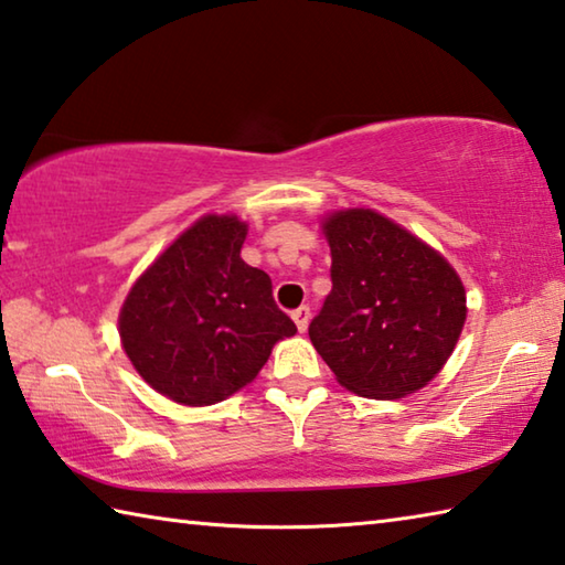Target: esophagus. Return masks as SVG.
Instances as JSON below:
<instances>
[{"label": "esophagus", "instance_id": "1", "mask_svg": "<svg viewBox=\"0 0 565 565\" xmlns=\"http://www.w3.org/2000/svg\"><path fill=\"white\" fill-rule=\"evenodd\" d=\"M291 319L296 323V329L306 331V327H309V319H311V309L309 306H299V309L291 311Z\"/></svg>", "mask_w": 565, "mask_h": 565}]
</instances>
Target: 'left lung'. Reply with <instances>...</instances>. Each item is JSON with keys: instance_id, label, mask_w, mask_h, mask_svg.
<instances>
[{"instance_id": "left-lung-1", "label": "left lung", "mask_w": 565, "mask_h": 565, "mask_svg": "<svg viewBox=\"0 0 565 565\" xmlns=\"http://www.w3.org/2000/svg\"><path fill=\"white\" fill-rule=\"evenodd\" d=\"M331 291L309 323L339 384L401 398L431 381L466 321V291L441 254L371 209L327 218Z\"/></svg>"}]
</instances>
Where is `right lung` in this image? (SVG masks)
<instances>
[{"mask_svg":"<svg viewBox=\"0 0 565 565\" xmlns=\"http://www.w3.org/2000/svg\"><path fill=\"white\" fill-rule=\"evenodd\" d=\"M246 224L204 216L134 284L119 337L141 379L177 404L209 406L254 381L296 323L269 274L242 259Z\"/></svg>","mask_w":565,"mask_h":565,"instance_id":"add662e5","label":"right lung"}]
</instances>
